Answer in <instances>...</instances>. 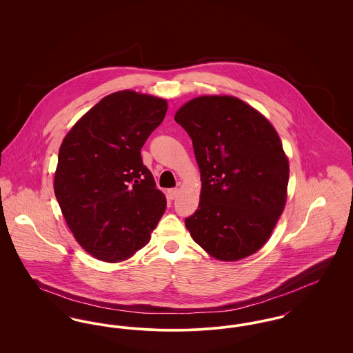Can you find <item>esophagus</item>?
I'll list each match as a JSON object with an SVG mask.
<instances>
[{"label":"esophagus","mask_w":353,"mask_h":353,"mask_svg":"<svg viewBox=\"0 0 353 353\" xmlns=\"http://www.w3.org/2000/svg\"><path fill=\"white\" fill-rule=\"evenodd\" d=\"M177 193H179V189H177V188H172V189H168V192H167V196H168L169 200H174V199L177 197Z\"/></svg>","instance_id":"34e87169"}]
</instances>
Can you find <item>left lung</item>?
Returning <instances> with one entry per match:
<instances>
[{"label":"left lung","mask_w":353,"mask_h":353,"mask_svg":"<svg viewBox=\"0 0 353 353\" xmlns=\"http://www.w3.org/2000/svg\"><path fill=\"white\" fill-rule=\"evenodd\" d=\"M174 120L192 139L201 172L199 209L185 225L221 261L258 252L283 212L288 160L269 120L233 97L188 101Z\"/></svg>","instance_id":"8db88e82"}]
</instances>
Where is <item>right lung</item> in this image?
Returning <instances> with one entry per match:
<instances>
[{
    "label": "right lung",
    "instance_id": "1",
    "mask_svg": "<svg viewBox=\"0 0 353 353\" xmlns=\"http://www.w3.org/2000/svg\"><path fill=\"white\" fill-rule=\"evenodd\" d=\"M167 110L160 98L114 92L72 127L59 148L55 197L75 239L97 259L132 256L165 212V196L140 151Z\"/></svg>",
    "mask_w": 353,
    "mask_h": 353
}]
</instances>
